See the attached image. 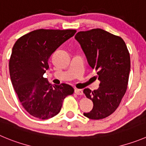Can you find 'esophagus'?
Segmentation results:
<instances>
[{"instance_id": "34e87169", "label": "esophagus", "mask_w": 146, "mask_h": 146, "mask_svg": "<svg viewBox=\"0 0 146 146\" xmlns=\"http://www.w3.org/2000/svg\"><path fill=\"white\" fill-rule=\"evenodd\" d=\"M75 94L77 95H83V91L81 89H75Z\"/></svg>"}]
</instances>
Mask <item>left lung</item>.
Returning a JSON list of instances; mask_svg holds the SVG:
<instances>
[{
	"label": "left lung",
	"mask_w": 146,
	"mask_h": 146,
	"mask_svg": "<svg viewBox=\"0 0 146 146\" xmlns=\"http://www.w3.org/2000/svg\"><path fill=\"white\" fill-rule=\"evenodd\" d=\"M88 64L97 71L100 84L92 92L85 88L84 93L93 102L92 111L84 113L91 119L107 117L117 110L126 92L130 70V53L125 42L102 29H93L76 34Z\"/></svg>",
	"instance_id": "left-lung-1"
}]
</instances>
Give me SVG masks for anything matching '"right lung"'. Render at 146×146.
I'll list each match as a JSON object with an SVG mask.
<instances>
[{"label": "right lung", "instance_id": "add662e5", "mask_svg": "<svg viewBox=\"0 0 146 146\" xmlns=\"http://www.w3.org/2000/svg\"><path fill=\"white\" fill-rule=\"evenodd\" d=\"M75 29L35 30L21 36L12 49L9 73L12 85L26 111L41 119L60 112L64 99L73 94L71 86H52L43 77L51 54L76 34Z\"/></svg>", "mask_w": 146, "mask_h": 146}]
</instances>
